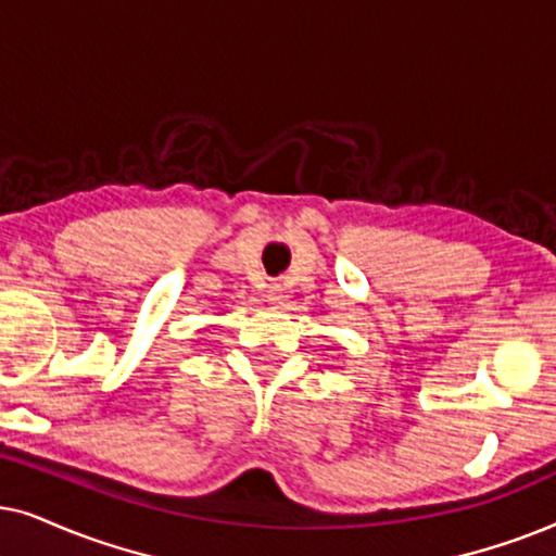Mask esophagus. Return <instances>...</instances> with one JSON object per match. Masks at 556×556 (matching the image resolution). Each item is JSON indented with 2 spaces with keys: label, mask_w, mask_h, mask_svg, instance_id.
Segmentation results:
<instances>
[{
  "label": "esophagus",
  "mask_w": 556,
  "mask_h": 556,
  "mask_svg": "<svg viewBox=\"0 0 556 556\" xmlns=\"http://www.w3.org/2000/svg\"><path fill=\"white\" fill-rule=\"evenodd\" d=\"M266 300H269L271 305H282V300H285L282 287H279V285H271L269 290H266Z\"/></svg>",
  "instance_id": "34e87169"
}]
</instances>
